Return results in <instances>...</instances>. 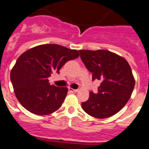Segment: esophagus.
Listing matches in <instances>:
<instances>
[{
    "label": "esophagus",
    "instance_id": "34e87169",
    "mask_svg": "<svg viewBox=\"0 0 149 149\" xmlns=\"http://www.w3.org/2000/svg\"><path fill=\"white\" fill-rule=\"evenodd\" d=\"M69 91L70 92V93H77L78 90H77V89H72V88H70H70H69Z\"/></svg>",
    "mask_w": 149,
    "mask_h": 149
}]
</instances>
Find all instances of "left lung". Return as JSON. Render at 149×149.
<instances>
[{
  "label": "left lung",
  "mask_w": 149,
  "mask_h": 149,
  "mask_svg": "<svg viewBox=\"0 0 149 149\" xmlns=\"http://www.w3.org/2000/svg\"><path fill=\"white\" fill-rule=\"evenodd\" d=\"M79 52L87 70L93 72V80L101 81L98 93L90 92L89 100L81 104L82 108L95 118L112 116L125 106L135 86L129 63L123 56L105 49Z\"/></svg>",
  "instance_id": "1"
}]
</instances>
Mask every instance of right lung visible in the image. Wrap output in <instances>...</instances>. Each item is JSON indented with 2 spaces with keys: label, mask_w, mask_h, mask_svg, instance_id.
Returning a JSON list of instances; mask_svg holds the SVG:
<instances>
[{
  "label": "right lung",
  "mask_w": 149,
  "mask_h": 149,
  "mask_svg": "<svg viewBox=\"0 0 149 149\" xmlns=\"http://www.w3.org/2000/svg\"><path fill=\"white\" fill-rule=\"evenodd\" d=\"M79 56L77 49L58 44H43L29 49L18 57L10 72L16 97L29 112L44 116L56 111L68 89L50 85L49 78L69 60Z\"/></svg>",
  "instance_id": "right-lung-1"
}]
</instances>
